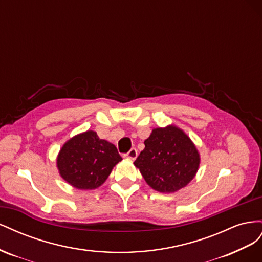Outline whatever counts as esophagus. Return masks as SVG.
I'll return each instance as SVG.
<instances>
[{
    "label": "esophagus",
    "instance_id": "esophagus-1",
    "mask_svg": "<svg viewBox=\"0 0 262 262\" xmlns=\"http://www.w3.org/2000/svg\"><path fill=\"white\" fill-rule=\"evenodd\" d=\"M124 156L130 158V160H136L137 156H138V150H137V148H136V147H132V148L129 150V152L126 153Z\"/></svg>",
    "mask_w": 262,
    "mask_h": 262
}]
</instances>
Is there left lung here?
I'll return each instance as SVG.
<instances>
[{"label":"left lung","instance_id":"1","mask_svg":"<svg viewBox=\"0 0 262 262\" xmlns=\"http://www.w3.org/2000/svg\"><path fill=\"white\" fill-rule=\"evenodd\" d=\"M144 144L134 165L156 191L176 192L194 178L200 165L199 152L176 125L154 129Z\"/></svg>","mask_w":262,"mask_h":262}]
</instances>
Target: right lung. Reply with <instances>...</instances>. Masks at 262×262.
Here are the masks:
<instances>
[{
  "label": "right lung",
  "mask_w": 262,
  "mask_h": 262,
  "mask_svg": "<svg viewBox=\"0 0 262 262\" xmlns=\"http://www.w3.org/2000/svg\"><path fill=\"white\" fill-rule=\"evenodd\" d=\"M122 160L117 147L86 131L70 139L60 149L57 166L61 177L71 186L92 190L101 186Z\"/></svg>",
  "instance_id": "add662e5"
}]
</instances>
